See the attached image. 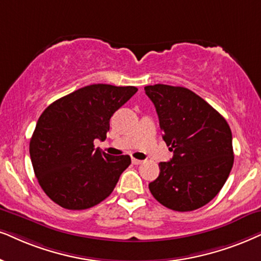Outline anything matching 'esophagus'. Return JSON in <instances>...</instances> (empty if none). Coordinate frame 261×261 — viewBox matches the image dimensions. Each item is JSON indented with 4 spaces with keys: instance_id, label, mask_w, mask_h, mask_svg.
I'll return each instance as SVG.
<instances>
[{
    "instance_id": "obj_1",
    "label": "esophagus",
    "mask_w": 261,
    "mask_h": 261,
    "mask_svg": "<svg viewBox=\"0 0 261 261\" xmlns=\"http://www.w3.org/2000/svg\"><path fill=\"white\" fill-rule=\"evenodd\" d=\"M142 163H143V161H142V160H138V159H135V158H133V164L134 165H140Z\"/></svg>"
}]
</instances>
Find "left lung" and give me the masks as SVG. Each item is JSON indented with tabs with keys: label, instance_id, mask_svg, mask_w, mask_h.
Here are the masks:
<instances>
[{
	"label": "left lung",
	"instance_id": "1",
	"mask_svg": "<svg viewBox=\"0 0 261 261\" xmlns=\"http://www.w3.org/2000/svg\"><path fill=\"white\" fill-rule=\"evenodd\" d=\"M159 117L163 138L172 159L160 163L149 183L155 199L167 208L189 212L216 197L233 165L229 124L203 98L183 87L144 88Z\"/></svg>",
	"mask_w": 261,
	"mask_h": 261
}]
</instances>
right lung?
Here are the masks:
<instances>
[{
    "label": "right lung",
    "instance_id": "1",
    "mask_svg": "<svg viewBox=\"0 0 261 261\" xmlns=\"http://www.w3.org/2000/svg\"><path fill=\"white\" fill-rule=\"evenodd\" d=\"M136 91L92 84L45 108L30 141V156L49 199L67 210H87L111 195L131 159L95 149L94 141L106 140L111 117Z\"/></svg>",
    "mask_w": 261,
    "mask_h": 261
}]
</instances>
